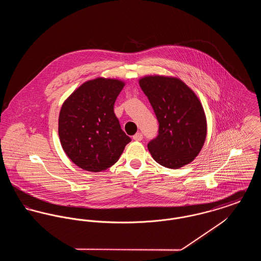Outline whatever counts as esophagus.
Instances as JSON below:
<instances>
[{
  "label": "esophagus",
  "instance_id": "1",
  "mask_svg": "<svg viewBox=\"0 0 261 261\" xmlns=\"http://www.w3.org/2000/svg\"><path fill=\"white\" fill-rule=\"evenodd\" d=\"M133 139H134L135 141H142V140H143V134H142V133H136V134L133 136Z\"/></svg>",
  "mask_w": 261,
  "mask_h": 261
}]
</instances>
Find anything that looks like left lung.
I'll return each instance as SVG.
<instances>
[{
	"label": "left lung",
	"instance_id": "1",
	"mask_svg": "<svg viewBox=\"0 0 261 261\" xmlns=\"http://www.w3.org/2000/svg\"><path fill=\"white\" fill-rule=\"evenodd\" d=\"M159 121L148 149L162 166L177 169L194 161L206 137V119L195 93L177 78L148 76L139 81Z\"/></svg>",
	"mask_w": 261,
	"mask_h": 261
}]
</instances>
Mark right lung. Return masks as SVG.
I'll use <instances>...</instances> for the list:
<instances>
[{
  "label": "right lung",
  "instance_id": "obj_1",
  "mask_svg": "<svg viewBox=\"0 0 261 261\" xmlns=\"http://www.w3.org/2000/svg\"><path fill=\"white\" fill-rule=\"evenodd\" d=\"M123 87L119 80L97 78L82 84L62 105L59 117L62 149L80 168L106 170L131 142L113 111Z\"/></svg>",
  "mask_w": 261,
  "mask_h": 261
}]
</instances>
